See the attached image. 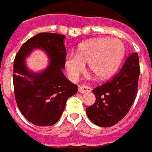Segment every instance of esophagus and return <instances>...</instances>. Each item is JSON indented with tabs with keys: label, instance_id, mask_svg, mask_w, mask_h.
<instances>
[{
	"label": "esophagus",
	"instance_id": "34e87169",
	"mask_svg": "<svg viewBox=\"0 0 152 152\" xmlns=\"http://www.w3.org/2000/svg\"><path fill=\"white\" fill-rule=\"evenodd\" d=\"M79 92H80V94L89 93V92H91V88L88 87L87 86H79Z\"/></svg>",
	"mask_w": 152,
	"mask_h": 152
}]
</instances>
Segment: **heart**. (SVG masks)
<instances>
[{
	"label": "heart",
	"instance_id": "obj_1",
	"mask_svg": "<svg viewBox=\"0 0 152 152\" xmlns=\"http://www.w3.org/2000/svg\"><path fill=\"white\" fill-rule=\"evenodd\" d=\"M125 54V47L119 39L102 37L83 42L76 54H68L65 66L68 76L76 80L88 63L90 71L100 80L111 77L120 66Z\"/></svg>",
	"mask_w": 152,
	"mask_h": 152
}]
</instances>
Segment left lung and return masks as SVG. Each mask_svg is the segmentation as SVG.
<instances>
[{
  "label": "left lung",
  "mask_w": 152,
  "mask_h": 152,
  "mask_svg": "<svg viewBox=\"0 0 152 152\" xmlns=\"http://www.w3.org/2000/svg\"><path fill=\"white\" fill-rule=\"evenodd\" d=\"M139 74L138 54L135 52L127 58L111 80L93 90L96 100L86 108L88 118L100 127H111L120 122L137 97Z\"/></svg>",
  "instance_id": "1"
}]
</instances>
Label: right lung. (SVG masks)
<instances>
[{"label": "right lung", "mask_w": 152, "mask_h": 152, "mask_svg": "<svg viewBox=\"0 0 152 152\" xmlns=\"http://www.w3.org/2000/svg\"><path fill=\"white\" fill-rule=\"evenodd\" d=\"M57 33H39L27 40L14 60V92L22 115L37 126H51L61 117L67 99L78 92L77 85L62 72L66 57L64 39ZM42 48L51 62L42 73H30L25 58L34 48Z\"/></svg>", "instance_id": "right-lung-1"}]
</instances>
